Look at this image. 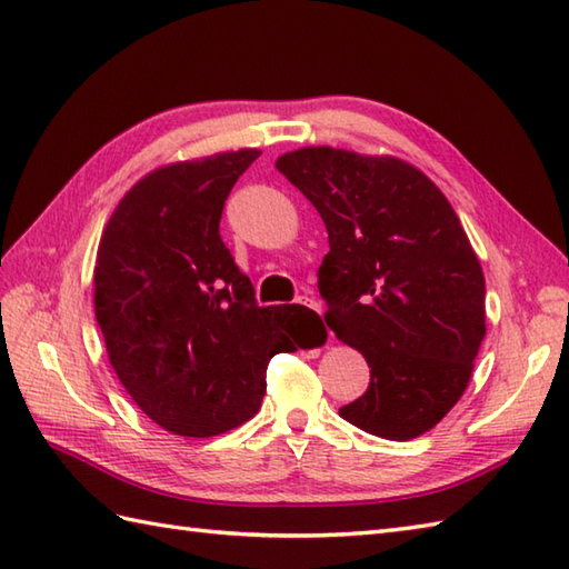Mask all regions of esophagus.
I'll list each match as a JSON object with an SVG mask.
<instances>
[{"mask_svg":"<svg viewBox=\"0 0 569 569\" xmlns=\"http://www.w3.org/2000/svg\"><path fill=\"white\" fill-rule=\"evenodd\" d=\"M296 303H300V306H306V308H310V310H316L318 316H322V308H320V303H316V300L312 298H298Z\"/></svg>","mask_w":569,"mask_h":569,"instance_id":"obj_1","label":"esophagus"}]
</instances>
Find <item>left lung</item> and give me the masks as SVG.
<instances>
[{"instance_id":"left-lung-1","label":"left lung","mask_w":569,"mask_h":569,"mask_svg":"<svg viewBox=\"0 0 569 569\" xmlns=\"http://www.w3.org/2000/svg\"><path fill=\"white\" fill-rule=\"evenodd\" d=\"M276 168L328 227L325 322L371 369L340 416L377 438H418L465 393L487 335L485 273L459 217L428 176L391 156L310 147Z\"/></svg>"}]
</instances>
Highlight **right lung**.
Wrapping results in <instances>:
<instances>
[{"label":"right lung","instance_id":"obj_1","mask_svg":"<svg viewBox=\"0 0 569 569\" xmlns=\"http://www.w3.org/2000/svg\"><path fill=\"white\" fill-rule=\"evenodd\" d=\"M257 149L159 168L104 227L94 316L110 365L153 422L212 438L257 416L278 352L316 347L303 306L261 308L220 237L229 190Z\"/></svg>","mask_w":569,"mask_h":569}]
</instances>
